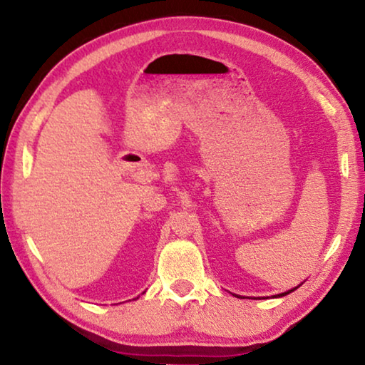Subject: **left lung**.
<instances>
[{
    "instance_id": "8db88e82",
    "label": "left lung",
    "mask_w": 365,
    "mask_h": 365,
    "mask_svg": "<svg viewBox=\"0 0 365 365\" xmlns=\"http://www.w3.org/2000/svg\"><path fill=\"white\" fill-rule=\"evenodd\" d=\"M296 288H298V287H296ZM296 288H293V289H289V292H287V293H282V294H279V296H285V294H288V293H292V292H294V289Z\"/></svg>"
}]
</instances>
